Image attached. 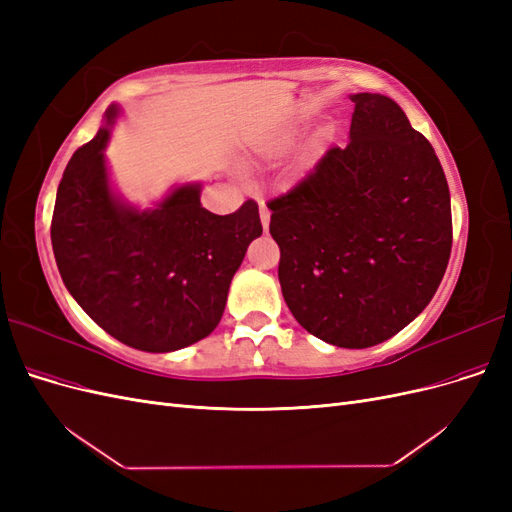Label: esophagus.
Returning <instances> with one entry per match:
<instances>
[{
    "label": "esophagus",
    "instance_id": "1",
    "mask_svg": "<svg viewBox=\"0 0 512 512\" xmlns=\"http://www.w3.org/2000/svg\"><path fill=\"white\" fill-rule=\"evenodd\" d=\"M260 222H262V228H269V222H271V213L267 209L265 203H260Z\"/></svg>",
    "mask_w": 512,
    "mask_h": 512
}]
</instances>
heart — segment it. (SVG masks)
I'll return each mask as SVG.
<instances>
[{
    "label": "heart",
    "instance_id": "b5f03b06",
    "mask_svg": "<svg viewBox=\"0 0 512 512\" xmlns=\"http://www.w3.org/2000/svg\"><path fill=\"white\" fill-rule=\"evenodd\" d=\"M294 138H297V130H286L282 134H277L275 138H271V141L262 147V151H265V156L269 158L282 156V153H286L294 145Z\"/></svg>",
    "mask_w": 512,
    "mask_h": 512
}]
</instances>
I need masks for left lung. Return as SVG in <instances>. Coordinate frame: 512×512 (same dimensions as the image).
I'll use <instances>...</instances> for the list:
<instances>
[{
    "label": "left lung",
    "mask_w": 512,
    "mask_h": 512,
    "mask_svg": "<svg viewBox=\"0 0 512 512\" xmlns=\"http://www.w3.org/2000/svg\"><path fill=\"white\" fill-rule=\"evenodd\" d=\"M350 143L269 203L292 316L339 348L393 337L436 294L451 256V194L436 151L401 106L352 94Z\"/></svg>",
    "instance_id": "obj_1"
}]
</instances>
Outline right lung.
I'll list each match as a JSON object with an SVG mask.
<instances>
[{"label":"right lung","mask_w":512,"mask_h":512,"mask_svg":"<svg viewBox=\"0 0 512 512\" xmlns=\"http://www.w3.org/2000/svg\"><path fill=\"white\" fill-rule=\"evenodd\" d=\"M119 106L76 149L57 188L51 241L57 269L85 314L121 344L173 352L218 327L232 275L262 235L258 205L215 215L200 183H183L151 209L113 190L104 149Z\"/></svg>","instance_id":"1"}]
</instances>
